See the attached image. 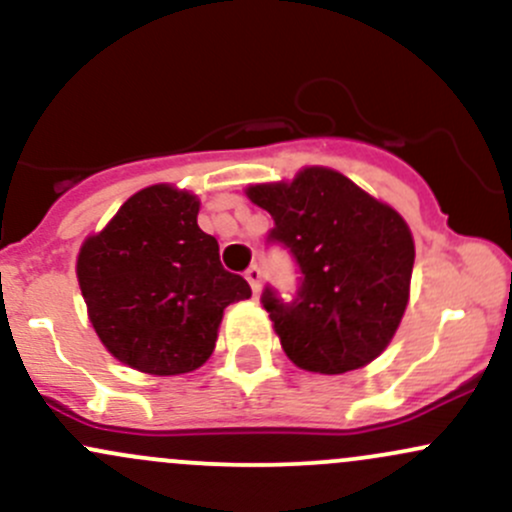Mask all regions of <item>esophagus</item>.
<instances>
[{"label": "esophagus", "instance_id": "34e87169", "mask_svg": "<svg viewBox=\"0 0 512 512\" xmlns=\"http://www.w3.org/2000/svg\"><path fill=\"white\" fill-rule=\"evenodd\" d=\"M245 279L247 282H250V287H252V292H260V287H262V270L257 265H250L247 267V272H245Z\"/></svg>", "mask_w": 512, "mask_h": 512}]
</instances>
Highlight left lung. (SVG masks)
<instances>
[{"mask_svg":"<svg viewBox=\"0 0 512 512\" xmlns=\"http://www.w3.org/2000/svg\"><path fill=\"white\" fill-rule=\"evenodd\" d=\"M247 198L272 215L267 242L287 247L301 274L292 301L262 292L289 360L341 375L378 358L410 299L414 240L402 215L324 166L250 186Z\"/></svg>","mask_w":512,"mask_h":512,"instance_id":"8db88e82","label":"left lung"}]
</instances>
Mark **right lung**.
<instances>
[{"label":"right lung","mask_w":512,"mask_h":512,"mask_svg":"<svg viewBox=\"0 0 512 512\" xmlns=\"http://www.w3.org/2000/svg\"><path fill=\"white\" fill-rule=\"evenodd\" d=\"M75 272L102 346L149 375L201 368L225 306L252 294L223 270L218 240L198 228V198L166 184L127 198L83 242Z\"/></svg>","instance_id":"obj_1"}]
</instances>
